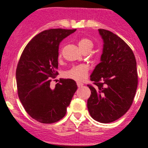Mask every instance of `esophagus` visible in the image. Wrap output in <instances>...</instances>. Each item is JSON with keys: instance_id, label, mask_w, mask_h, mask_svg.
I'll return each mask as SVG.
<instances>
[{"instance_id": "obj_1", "label": "esophagus", "mask_w": 148, "mask_h": 148, "mask_svg": "<svg viewBox=\"0 0 148 148\" xmlns=\"http://www.w3.org/2000/svg\"><path fill=\"white\" fill-rule=\"evenodd\" d=\"M77 87H78V88H80V87H82V86H83V83H77Z\"/></svg>"}]
</instances>
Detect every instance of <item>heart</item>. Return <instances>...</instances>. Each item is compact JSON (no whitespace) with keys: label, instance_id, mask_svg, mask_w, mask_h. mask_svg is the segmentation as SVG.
<instances>
[{"label":"heart","instance_id":"obj_1","mask_svg":"<svg viewBox=\"0 0 148 148\" xmlns=\"http://www.w3.org/2000/svg\"><path fill=\"white\" fill-rule=\"evenodd\" d=\"M77 46L83 53L89 52L93 47V43L90 39L88 38H80L77 41ZM61 57V54H60ZM88 73V68L86 65H80L73 67L65 73V77L68 78L73 79L76 81H82L87 77Z\"/></svg>","mask_w":148,"mask_h":148}]
</instances>
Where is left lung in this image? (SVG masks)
<instances>
[{
	"label": "left lung",
	"mask_w": 148,
	"mask_h": 148,
	"mask_svg": "<svg viewBox=\"0 0 148 148\" xmlns=\"http://www.w3.org/2000/svg\"><path fill=\"white\" fill-rule=\"evenodd\" d=\"M103 39L101 62L90 75L95 86L87 106L93 119L101 123L117 120L129 110L137 87V62L131 48L120 37L99 29Z\"/></svg>",
	"instance_id": "1"
}]
</instances>
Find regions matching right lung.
Masks as SVG:
<instances>
[{
    "label": "right lung",
    "instance_id": "1",
    "mask_svg": "<svg viewBox=\"0 0 148 148\" xmlns=\"http://www.w3.org/2000/svg\"><path fill=\"white\" fill-rule=\"evenodd\" d=\"M75 31H43L28 43L20 58L16 72L18 97L28 114L41 123L62 119L77 88L72 79H60L50 86L51 77L58 74L60 43Z\"/></svg>",
    "mask_w": 148,
    "mask_h": 148
}]
</instances>
